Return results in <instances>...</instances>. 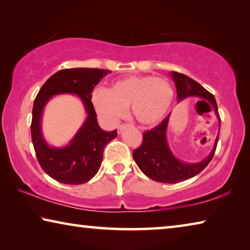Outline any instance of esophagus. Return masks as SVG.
<instances>
[{"label":"esophagus","mask_w":250,"mask_h":250,"mask_svg":"<svg viewBox=\"0 0 250 250\" xmlns=\"http://www.w3.org/2000/svg\"><path fill=\"white\" fill-rule=\"evenodd\" d=\"M130 125H128V124H122V125H120L119 126H118V132L119 133H121L122 131H124L125 128H128Z\"/></svg>","instance_id":"obj_1"}]
</instances>
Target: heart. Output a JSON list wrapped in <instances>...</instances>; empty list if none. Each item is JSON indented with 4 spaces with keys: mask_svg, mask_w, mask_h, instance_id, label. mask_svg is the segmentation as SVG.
<instances>
[{
    "mask_svg": "<svg viewBox=\"0 0 250 250\" xmlns=\"http://www.w3.org/2000/svg\"><path fill=\"white\" fill-rule=\"evenodd\" d=\"M96 112L108 124H116L129 107L133 117L145 125L166 117L174 98L167 79L154 76H130L112 83L109 89L96 88L91 92Z\"/></svg>",
    "mask_w": 250,
    "mask_h": 250,
    "instance_id": "heart-1",
    "label": "heart"
}]
</instances>
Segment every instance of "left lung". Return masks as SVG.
Wrapping results in <instances>:
<instances>
[{"label":"left lung","mask_w":250,"mask_h":250,"mask_svg":"<svg viewBox=\"0 0 250 250\" xmlns=\"http://www.w3.org/2000/svg\"><path fill=\"white\" fill-rule=\"evenodd\" d=\"M171 76L175 83L179 101L183 100L186 97H198L201 100L198 101L197 104L204 103L208 104L210 108H213L218 118L219 125H221V118L218 115L215 97L195 80L188 77L184 74L172 71ZM168 119H170V115L159 125L154 126L153 129L149 131H146L143 133L142 145L138 149L133 150L132 155L139 168L151 180L161 182V183L174 184L197 175L198 173H201L208 166V163L215 154V150H216L218 135L216 140H215L213 150L202 162H181L173 155L167 141V128Z\"/></svg>","instance_id":"1"}]
</instances>
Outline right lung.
Listing matches in <instances>:
<instances>
[{
  "label": "right lung",
  "instance_id": "right-lung-1",
  "mask_svg": "<svg viewBox=\"0 0 250 250\" xmlns=\"http://www.w3.org/2000/svg\"><path fill=\"white\" fill-rule=\"evenodd\" d=\"M108 69H62L47 79L37 94L33 104L31 125L34 150L42 168L59 183L83 184L98 172L107 143L115 139L117 130L104 131L97 121L91 104V92ZM74 93L82 99L87 118L68 146L53 148L45 143L41 133L40 119L44 104L55 94Z\"/></svg>",
  "mask_w": 250,
  "mask_h": 250
}]
</instances>
